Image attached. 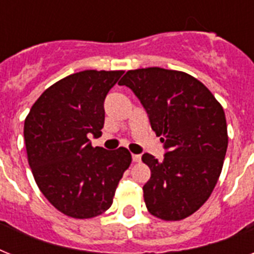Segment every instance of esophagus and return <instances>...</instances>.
I'll use <instances>...</instances> for the list:
<instances>
[{
    "label": "esophagus",
    "instance_id": "esophagus-1",
    "mask_svg": "<svg viewBox=\"0 0 254 254\" xmlns=\"http://www.w3.org/2000/svg\"><path fill=\"white\" fill-rule=\"evenodd\" d=\"M131 158H133V162H139V161H141V155L133 154L131 155Z\"/></svg>",
    "mask_w": 254,
    "mask_h": 254
}]
</instances>
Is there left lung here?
I'll list each match as a JSON object with an SVG mask.
<instances>
[{
	"label": "left lung",
	"mask_w": 254,
	"mask_h": 254,
	"mask_svg": "<svg viewBox=\"0 0 254 254\" xmlns=\"http://www.w3.org/2000/svg\"><path fill=\"white\" fill-rule=\"evenodd\" d=\"M119 84L134 92L167 150L162 162L142 155L151 171L143 186L147 211L166 221L189 217L220 177L228 147L224 109L201 81L182 71L130 69Z\"/></svg>",
	"instance_id": "obj_1"
}]
</instances>
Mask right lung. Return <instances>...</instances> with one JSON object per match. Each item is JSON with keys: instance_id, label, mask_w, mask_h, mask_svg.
I'll return each mask as SVG.
<instances>
[{"instance_id": "right-lung-1", "label": "right lung", "mask_w": 254, "mask_h": 254, "mask_svg": "<svg viewBox=\"0 0 254 254\" xmlns=\"http://www.w3.org/2000/svg\"><path fill=\"white\" fill-rule=\"evenodd\" d=\"M124 71L85 69L57 81L34 103L25 120L27 161L41 192L73 219H91L113 203L116 187L130 166L127 149L93 147L100 137L104 100Z\"/></svg>"}]
</instances>
